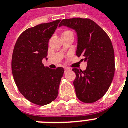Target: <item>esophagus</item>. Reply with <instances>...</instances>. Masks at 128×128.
<instances>
[{
	"label": "esophagus",
	"instance_id": "1",
	"mask_svg": "<svg viewBox=\"0 0 128 128\" xmlns=\"http://www.w3.org/2000/svg\"><path fill=\"white\" fill-rule=\"evenodd\" d=\"M64 70H65V71H68V70H70V68H64Z\"/></svg>",
	"mask_w": 128,
	"mask_h": 128
}]
</instances>
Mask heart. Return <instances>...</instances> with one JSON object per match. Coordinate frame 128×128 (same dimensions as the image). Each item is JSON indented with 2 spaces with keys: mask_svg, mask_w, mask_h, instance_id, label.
<instances>
[{
  "mask_svg": "<svg viewBox=\"0 0 128 128\" xmlns=\"http://www.w3.org/2000/svg\"><path fill=\"white\" fill-rule=\"evenodd\" d=\"M70 32H71V31H70V30H66V31H64V32L62 33V34H67V33H70Z\"/></svg>",
  "mask_w": 128,
  "mask_h": 128,
  "instance_id": "obj_1",
  "label": "heart"
}]
</instances>
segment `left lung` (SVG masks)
<instances>
[{"mask_svg":"<svg viewBox=\"0 0 128 128\" xmlns=\"http://www.w3.org/2000/svg\"><path fill=\"white\" fill-rule=\"evenodd\" d=\"M65 26L76 31V54L87 62L84 71L74 68L76 96L86 104L97 102L106 94L113 79L115 70L114 52L109 36L89 19H63L59 27Z\"/></svg>","mask_w":128,"mask_h":128,"instance_id":"obj_1","label":"left lung"}]
</instances>
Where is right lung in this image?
I'll return each mask as SVG.
<instances>
[{
  "mask_svg": "<svg viewBox=\"0 0 128 128\" xmlns=\"http://www.w3.org/2000/svg\"><path fill=\"white\" fill-rule=\"evenodd\" d=\"M60 20L43 23L30 28L20 35L15 45L12 70L19 92L26 100L46 106L58 94L59 85L64 70L58 67H45L42 60L47 58L49 39Z\"/></svg>",
  "mask_w": 128,
  "mask_h": 128,
  "instance_id": "right-lung-1",
  "label": "right lung"
}]
</instances>
